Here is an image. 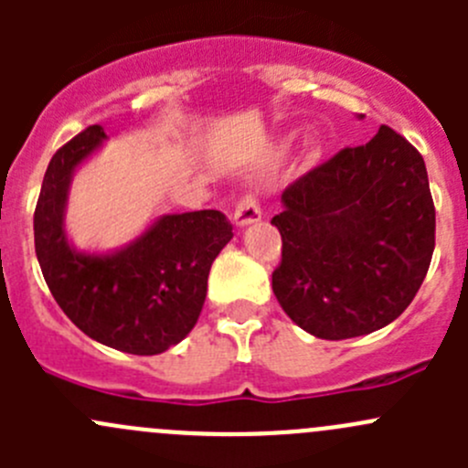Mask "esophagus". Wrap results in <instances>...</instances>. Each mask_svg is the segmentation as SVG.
I'll return each mask as SVG.
<instances>
[{
  "label": "esophagus",
  "instance_id": "1",
  "mask_svg": "<svg viewBox=\"0 0 468 468\" xmlns=\"http://www.w3.org/2000/svg\"><path fill=\"white\" fill-rule=\"evenodd\" d=\"M261 219H262V210H261V204H258V199L253 195H244L242 199L238 201V206H235V212H233L235 226H249L253 224V221H261Z\"/></svg>",
  "mask_w": 468,
  "mask_h": 468
}]
</instances>
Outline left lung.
<instances>
[{"instance_id": "obj_1", "label": "left lung", "mask_w": 468, "mask_h": 468, "mask_svg": "<svg viewBox=\"0 0 468 468\" xmlns=\"http://www.w3.org/2000/svg\"><path fill=\"white\" fill-rule=\"evenodd\" d=\"M271 287L287 317L322 339L369 335L412 303L435 251L426 163L389 126L285 187Z\"/></svg>"}]
</instances>
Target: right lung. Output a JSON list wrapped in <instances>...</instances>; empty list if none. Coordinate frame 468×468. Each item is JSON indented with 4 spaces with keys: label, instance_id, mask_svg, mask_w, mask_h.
<instances>
[{
    "label": "right lung",
    "instance_id": "add662e5",
    "mask_svg": "<svg viewBox=\"0 0 468 468\" xmlns=\"http://www.w3.org/2000/svg\"><path fill=\"white\" fill-rule=\"evenodd\" d=\"M106 138L99 124L60 146L33 212L36 256L56 303L88 337L133 356H158L199 319L212 261L233 238L219 210L163 215L115 253H79L65 235L68 187L77 165Z\"/></svg>",
    "mask_w": 468,
    "mask_h": 468
}]
</instances>
